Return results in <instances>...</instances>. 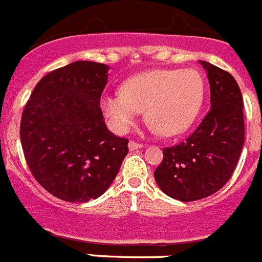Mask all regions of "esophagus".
I'll return each mask as SVG.
<instances>
[{
	"mask_svg": "<svg viewBox=\"0 0 262 262\" xmlns=\"http://www.w3.org/2000/svg\"><path fill=\"white\" fill-rule=\"evenodd\" d=\"M128 148H129V151H136V149H142L143 144H139V143H135L131 140V142L128 143Z\"/></svg>",
	"mask_w": 262,
	"mask_h": 262,
	"instance_id": "34e87169",
	"label": "esophagus"
}]
</instances>
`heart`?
<instances>
[{"label": "heart", "mask_w": 262, "mask_h": 262, "mask_svg": "<svg viewBox=\"0 0 262 262\" xmlns=\"http://www.w3.org/2000/svg\"><path fill=\"white\" fill-rule=\"evenodd\" d=\"M205 97V78L198 69H155L122 85L120 93L102 98L101 107L115 133L127 134L144 110L149 131L176 136L193 124Z\"/></svg>", "instance_id": "obj_1"}]
</instances>
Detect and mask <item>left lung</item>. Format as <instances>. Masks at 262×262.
Instances as JSON below:
<instances>
[{
	"label": "left lung",
	"mask_w": 262,
	"mask_h": 262,
	"mask_svg": "<svg viewBox=\"0 0 262 262\" xmlns=\"http://www.w3.org/2000/svg\"><path fill=\"white\" fill-rule=\"evenodd\" d=\"M211 110L181 144L165 148L155 180L166 195L182 202L221 190L232 176L244 144L243 96L232 75L207 61Z\"/></svg>",
	"instance_id": "obj_1"
}]
</instances>
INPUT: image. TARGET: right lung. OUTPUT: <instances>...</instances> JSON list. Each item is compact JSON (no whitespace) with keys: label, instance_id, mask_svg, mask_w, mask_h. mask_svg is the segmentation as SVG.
<instances>
[{"label":"right lung","instance_id":"obj_1","mask_svg":"<svg viewBox=\"0 0 262 262\" xmlns=\"http://www.w3.org/2000/svg\"><path fill=\"white\" fill-rule=\"evenodd\" d=\"M108 67L75 61L32 90L20 119L27 165L48 193L67 202L102 195L128 154V139L108 131L99 107Z\"/></svg>","mask_w":262,"mask_h":262}]
</instances>
